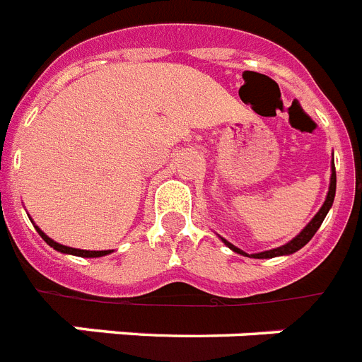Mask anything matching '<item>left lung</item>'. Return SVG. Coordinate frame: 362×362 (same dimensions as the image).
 Returning <instances> with one entry per match:
<instances>
[{
    "label": "left lung",
    "mask_w": 362,
    "mask_h": 362,
    "mask_svg": "<svg viewBox=\"0 0 362 362\" xmlns=\"http://www.w3.org/2000/svg\"><path fill=\"white\" fill-rule=\"evenodd\" d=\"M334 192H337V172H334V164H332V173H331V185H329V192H327V198H325V204L322 205V209L317 211V215L314 216L310 221V224L305 228V230L300 231L299 235L296 237V239H291L290 243H286L284 247H279V248H273V250H265V252H259V254H252V258H274V256H284V254H293L297 252L299 248H303L306 245V243L310 241L312 237H314V233L317 231V228L322 226L323 218H325V215L329 213V209H331L332 202H334ZM222 241L226 243L228 247L233 250V252H239V254H245L243 250H239L237 247H233L231 243H228L226 239H222ZM247 256V254H245Z\"/></svg>",
    "instance_id": "8db88e82"
}]
</instances>
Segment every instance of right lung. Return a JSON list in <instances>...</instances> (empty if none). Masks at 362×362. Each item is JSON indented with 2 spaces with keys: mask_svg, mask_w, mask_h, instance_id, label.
I'll list each match as a JSON object with an SVG mask.
<instances>
[{
  "mask_svg": "<svg viewBox=\"0 0 362 362\" xmlns=\"http://www.w3.org/2000/svg\"><path fill=\"white\" fill-rule=\"evenodd\" d=\"M37 228V226H35ZM37 231H39V235L45 239L48 245H50L52 248H56V250H59V252L63 254H72V256H82V258H99V256H106V254H110L112 250H80V248H71V247H65V245H59V243L52 241L50 237L46 235L45 231H40L39 228H37Z\"/></svg>",
  "mask_w": 362,
  "mask_h": 362,
  "instance_id": "right-lung-1",
  "label": "right lung"
}]
</instances>
